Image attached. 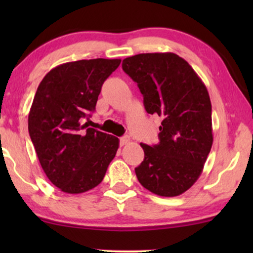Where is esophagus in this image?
<instances>
[{
	"label": "esophagus",
	"instance_id": "34e87169",
	"mask_svg": "<svg viewBox=\"0 0 253 253\" xmlns=\"http://www.w3.org/2000/svg\"><path fill=\"white\" fill-rule=\"evenodd\" d=\"M130 141V138L128 135H124V136H121L120 138V145L121 146H124V145H127Z\"/></svg>",
	"mask_w": 253,
	"mask_h": 253
}]
</instances>
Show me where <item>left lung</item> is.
<instances>
[{
    "label": "left lung",
    "instance_id": "obj_1",
    "mask_svg": "<svg viewBox=\"0 0 253 253\" xmlns=\"http://www.w3.org/2000/svg\"><path fill=\"white\" fill-rule=\"evenodd\" d=\"M138 84L149 114L162 119L159 143L140 144L145 157L135 175L159 196H178L197 181L213 144L211 104L201 78L175 53H140L123 60Z\"/></svg>",
    "mask_w": 253,
    "mask_h": 253
}]
</instances>
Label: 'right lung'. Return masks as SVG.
<instances>
[{"label": "right lung", "instance_id": "obj_1", "mask_svg": "<svg viewBox=\"0 0 253 253\" xmlns=\"http://www.w3.org/2000/svg\"><path fill=\"white\" fill-rule=\"evenodd\" d=\"M121 59L58 65L38 86L28 132L43 172L64 193H85L102 182L119 149L117 136L88 127L104 81Z\"/></svg>", "mask_w": 253, "mask_h": 253}]
</instances>
